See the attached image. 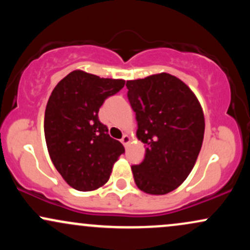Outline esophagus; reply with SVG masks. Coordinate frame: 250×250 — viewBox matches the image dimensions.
I'll use <instances>...</instances> for the list:
<instances>
[{
	"label": "esophagus",
	"instance_id": "34e87169",
	"mask_svg": "<svg viewBox=\"0 0 250 250\" xmlns=\"http://www.w3.org/2000/svg\"><path fill=\"white\" fill-rule=\"evenodd\" d=\"M121 142L123 143V146H125V147H127L129 143H130V137H129V135H127V134L123 135L122 139H121Z\"/></svg>",
	"mask_w": 250,
	"mask_h": 250
}]
</instances>
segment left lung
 Masks as SVG:
<instances>
[{"mask_svg": "<svg viewBox=\"0 0 250 250\" xmlns=\"http://www.w3.org/2000/svg\"><path fill=\"white\" fill-rule=\"evenodd\" d=\"M128 100L136 113V136L145 143V160L133 166L140 190L170 193L185 182L199 156L205 115L190 88L176 76L160 73L127 81Z\"/></svg>", "mask_w": 250, "mask_h": 250, "instance_id": "obj_1", "label": "left lung"}]
</instances>
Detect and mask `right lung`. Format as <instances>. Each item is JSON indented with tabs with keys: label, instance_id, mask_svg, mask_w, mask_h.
<instances>
[{
	"label": "right lung",
	"instance_id": "add662e5",
	"mask_svg": "<svg viewBox=\"0 0 250 250\" xmlns=\"http://www.w3.org/2000/svg\"><path fill=\"white\" fill-rule=\"evenodd\" d=\"M125 84L121 79L74 70L51 91L44 113L48 153L63 180L76 190L103 187L125 153L122 143L111 139L99 120L104 100Z\"/></svg>",
	"mask_w": 250,
	"mask_h": 250
}]
</instances>
